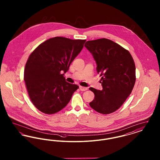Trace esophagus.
<instances>
[{"label":"esophagus","instance_id":"1","mask_svg":"<svg viewBox=\"0 0 160 160\" xmlns=\"http://www.w3.org/2000/svg\"><path fill=\"white\" fill-rule=\"evenodd\" d=\"M79 88H80V90L82 91H85L88 90V88L83 87V86H81L79 87Z\"/></svg>","mask_w":160,"mask_h":160}]
</instances>
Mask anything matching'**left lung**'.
Instances as JSON below:
<instances>
[{"mask_svg":"<svg viewBox=\"0 0 160 160\" xmlns=\"http://www.w3.org/2000/svg\"><path fill=\"white\" fill-rule=\"evenodd\" d=\"M84 47L91 53L101 76V91L90 88L95 94L89 103L102 114L112 113L119 108L132 91L136 82V67L129 52L106 38L87 41Z\"/></svg>","mask_w":160,"mask_h":160,"instance_id":"1","label":"left lung"}]
</instances>
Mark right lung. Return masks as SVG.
Wrapping results in <instances>:
<instances>
[{
  "label": "right lung",
  "mask_w": 160,
  "mask_h": 160,
  "mask_svg": "<svg viewBox=\"0 0 160 160\" xmlns=\"http://www.w3.org/2000/svg\"><path fill=\"white\" fill-rule=\"evenodd\" d=\"M86 39L56 37L47 39L32 52L25 65L24 80L33 104L51 114L66 106L78 86L63 76L82 51Z\"/></svg>",
  "instance_id": "obj_1"
}]
</instances>
